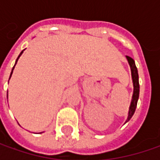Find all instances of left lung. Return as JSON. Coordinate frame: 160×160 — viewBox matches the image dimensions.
I'll return each mask as SVG.
<instances>
[{
  "mask_svg": "<svg viewBox=\"0 0 160 160\" xmlns=\"http://www.w3.org/2000/svg\"><path fill=\"white\" fill-rule=\"evenodd\" d=\"M126 58H127L128 63H129L130 68H131L132 83H133V94H132V102H131V106H130V111H129V115H128V118L126 120V122H127V121L130 120V118L132 117V115L134 114L135 108H136V106H137L139 92H140V85H139L138 71H137V68H136L135 63H134V60L129 56H126Z\"/></svg>",
  "mask_w": 160,
  "mask_h": 160,
  "instance_id": "obj_1",
  "label": "left lung"
}]
</instances>
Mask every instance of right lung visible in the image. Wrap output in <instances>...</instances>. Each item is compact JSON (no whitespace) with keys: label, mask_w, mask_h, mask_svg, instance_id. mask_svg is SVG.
<instances>
[{"label":"right lung","mask_w":160,"mask_h":160,"mask_svg":"<svg viewBox=\"0 0 160 160\" xmlns=\"http://www.w3.org/2000/svg\"><path fill=\"white\" fill-rule=\"evenodd\" d=\"M23 52H24V51H22L21 52H20V54H19V56H18V58H17V61H16V64H17V62H18V58H19V57L21 56V54H22V53H23ZM14 67H15V66H14ZM14 67H13V68H12V71H11V73H10V77H11V74H12V72H13V69H14ZM10 77H9V78H10Z\"/></svg>","instance_id":"add662e5"}]
</instances>
